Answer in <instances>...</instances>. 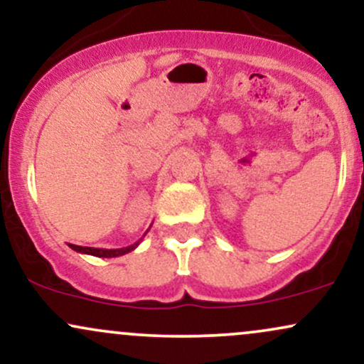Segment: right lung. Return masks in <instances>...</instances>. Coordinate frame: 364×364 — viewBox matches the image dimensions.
Masks as SVG:
<instances>
[{"mask_svg": "<svg viewBox=\"0 0 364 364\" xmlns=\"http://www.w3.org/2000/svg\"><path fill=\"white\" fill-rule=\"evenodd\" d=\"M149 231V229H147ZM147 235V232H145ZM144 235V236H145ZM139 240L136 243L127 246V248H114V250H106V248H90V246H78V245H68L70 248L75 250V252L78 253H85V255H92V257H99V258H112V257H121V255H127L129 252H133V250L136 248V246L140 245Z\"/></svg>", "mask_w": 364, "mask_h": 364, "instance_id": "obj_1", "label": "right lung"}]
</instances>
